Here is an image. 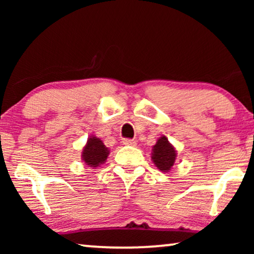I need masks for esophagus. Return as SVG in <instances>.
<instances>
[{"instance_id": "34e87169", "label": "esophagus", "mask_w": 254, "mask_h": 254, "mask_svg": "<svg viewBox=\"0 0 254 254\" xmlns=\"http://www.w3.org/2000/svg\"><path fill=\"white\" fill-rule=\"evenodd\" d=\"M123 143L125 145H133V147H134V145H136V141L130 140V138H124Z\"/></svg>"}]
</instances>
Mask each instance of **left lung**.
<instances>
[{"label": "left lung", "instance_id": "obj_1", "mask_svg": "<svg viewBox=\"0 0 254 254\" xmlns=\"http://www.w3.org/2000/svg\"><path fill=\"white\" fill-rule=\"evenodd\" d=\"M177 157V151L173 145L170 143L168 137H159L156 144L152 147L151 159L156 168L162 172H169L175 164Z\"/></svg>", "mask_w": 254, "mask_h": 254}]
</instances>
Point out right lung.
Masks as SVG:
<instances>
[{
    "mask_svg": "<svg viewBox=\"0 0 254 254\" xmlns=\"http://www.w3.org/2000/svg\"><path fill=\"white\" fill-rule=\"evenodd\" d=\"M110 155L109 148L105 147L103 141L96 136H90L82 151V161L90 168H97L106 162Z\"/></svg>",
    "mask_w": 254,
    "mask_h": 254,
    "instance_id": "right-lung-1",
    "label": "right lung"
}]
</instances>
